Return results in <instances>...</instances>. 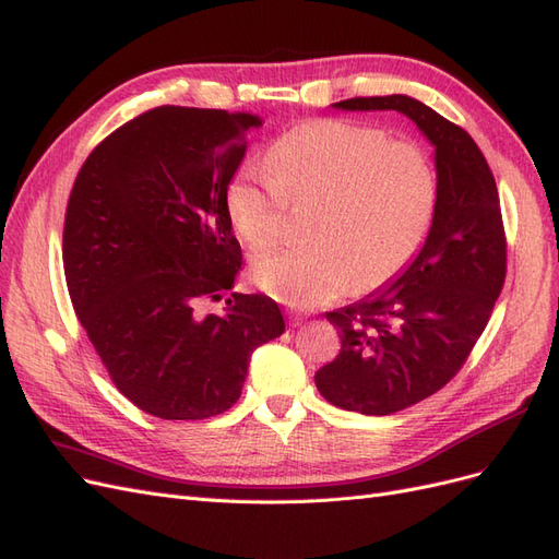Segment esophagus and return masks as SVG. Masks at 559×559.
<instances>
[{
    "instance_id": "obj_1",
    "label": "esophagus",
    "mask_w": 559,
    "mask_h": 559,
    "mask_svg": "<svg viewBox=\"0 0 559 559\" xmlns=\"http://www.w3.org/2000/svg\"><path fill=\"white\" fill-rule=\"evenodd\" d=\"M286 317H289V324L292 326H300L302 319H306V314H302L300 310H289V312H286Z\"/></svg>"
}]
</instances>
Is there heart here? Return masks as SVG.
I'll list each match as a JSON object with an SVG mask.
<instances>
[{
	"mask_svg": "<svg viewBox=\"0 0 559 559\" xmlns=\"http://www.w3.org/2000/svg\"><path fill=\"white\" fill-rule=\"evenodd\" d=\"M294 207L314 205L308 245L267 253L253 280L289 306H321L378 289L425 247L441 205V175L429 148L382 128L314 118L267 148L228 186V212L253 251L275 247Z\"/></svg>",
	"mask_w": 559,
	"mask_h": 559,
	"instance_id": "1",
	"label": "heart"
}]
</instances>
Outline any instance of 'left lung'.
<instances>
[{
    "mask_svg": "<svg viewBox=\"0 0 559 559\" xmlns=\"http://www.w3.org/2000/svg\"><path fill=\"white\" fill-rule=\"evenodd\" d=\"M347 111L396 109L436 146L441 205L425 247L384 289L326 312L337 357L319 394L343 411L392 415L443 389L466 364L506 280V233L495 175L471 134L408 95L349 97Z\"/></svg>",
    "mask_w": 559,
    "mask_h": 559,
    "instance_id": "1",
    "label": "left lung"
}]
</instances>
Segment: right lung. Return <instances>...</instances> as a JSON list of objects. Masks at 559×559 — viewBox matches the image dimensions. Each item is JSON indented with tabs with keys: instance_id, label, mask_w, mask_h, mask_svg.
Wrapping results in <instances>:
<instances>
[{
	"instance_id": "right-lung-1",
	"label": "right lung",
	"mask_w": 559,
	"mask_h": 559,
	"mask_svg": "<svg viewBox=\"0 0 559 559\" xmlns=\"http://www.w3.org/2000/svg\"><path fill=\"white\" fill-rule=\"evenodd\" d=\"M259 126L226 109L144 111L91 151L67 202L74 312L118 392L154 417L226 413L251 352L284 333L263 294H230L224 312H200L242 265L228 183Z\"/></svg>"
}]
</instances>
